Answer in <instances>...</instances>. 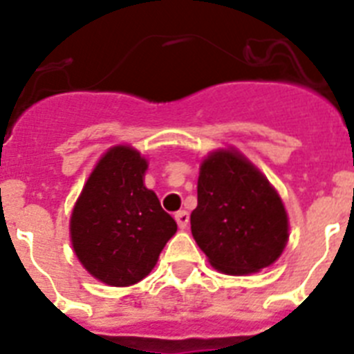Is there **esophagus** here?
Listing matches in <instances>:
<instances>
[{
	"label": "esophagus",
	"instance_id": "1",
	"mask_svg": "<svg viewBox=\"0 0 354 354\" xmlns=\"http://www.w3.org/2000/svg\"><path fill=\"white\" fill-rule=\"evenodd\" d=\"M175 221H177L179 228H186L187 223H189V214L186 211L175 212Z\"/></svg>",
	"mask_w": 354,
	"mask_h": 354
}]
</instances>
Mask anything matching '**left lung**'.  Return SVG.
Masks as SVG:
<instances>
[{
	"label": "left lung",
	"mask_w": 354,
	"mask_h": 354,
	"mask_svg": "<svg viewBox=\"0 0 354 354\" xmlns=\"http://www.w3.org/2000/svg\"><path fill=\"white\" fill-rule=\"evenodd\" d=\"M192 234L216 270L257 273L273 264L289 239L282 198L237 150H216L202 161Z\"/></svg>",
	"instance_id": "1"
}]
</instances>
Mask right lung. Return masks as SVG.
Segmentation results:
<instances>
[{"label":"right lung","instance_id":"right-lung-1","mask_svg":"<svg viewBox=\"0 0 354 354\" xmlns=\"http://www.w3.org/2000/svg\"><path fill=\"white\" fill-rule=\"evenodd\" d=\"M147 159L127 145L109 149L90 174L71 216V239L83 268L113 287L152 271L177 223L143 184Z\"/></svg>","mask_w":354,"mask_h":354}]
</instances>
